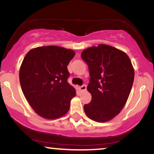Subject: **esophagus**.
<instances>
[{"mask_svg":"<svg viewBox=\"0 0 154 154\" xmlns=\"http://www.w3.org/2000/svg\"><path fill=\"white\" fill-rule=\"evenodd\" d=\"M78 89L80 91H86V89H87V87H86L85 85H82L79 86Z\"/></svg>","mask_w":154,"mask_h":154,"instance_id":"34e87169","label":"esophagus"}]
</instances>
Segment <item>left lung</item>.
Instances as JSON below:
<instances>
[{"instance_id": "8db88e82", "label": "left lung", "mask_w": 154, "mask_h": 154, "mask_svg": "<svg viewBox=\"0 0 154 154\" xmlns=\"http://www.w3.org/2000/svg\"><path fill=\"white\" fill-rule=\"evenodd\" d=\"M90 78L88 91L92 100L85 104L90 119L105 122L116 116L125 106L134 81V69L125 53L110 45L100 44L82 51Z\"/></svg>"}]
</instances>
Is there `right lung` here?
Wrapping results in <instances>:
<instances>
[{
	"instance_id": "1",
	"label": "right lung",
	"mask_w": 154,
	"mask_h": 154,
	"mask_svg": "<svg viewBox=\"0 0 154 154\" xmlns=\"http://www.w3.org/2000/svg\"><path fill=\"white\" fill-rule=\"evenodd\" d=\"M75 53L55 45L38 47L26 54L19 71L23 93L35 112L54 119L68 112L75 89L67 82V66Z\"/></svg>"
}]
</instances>
